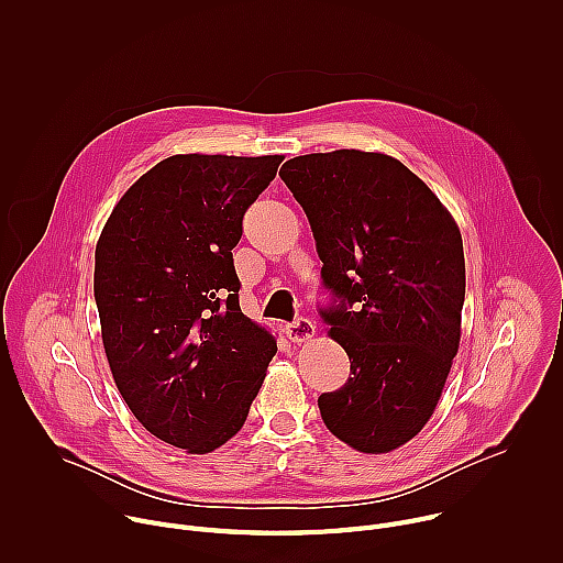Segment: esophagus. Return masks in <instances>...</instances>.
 Returning <instances> with one entry per match:
<instances>
[{"mask_svg":"<svg viewBox=\"0 0 563 563\" xmlns=\"http://www.w3.org/2000/svg\"><path fill=\"white\" fill-rule=\"evenodd\" d=\"M285 334L291 343H305V341H311L313 334H316V323L305 316L291 320V323L285 325Z\"/></svg>","mask_w":563,"mask_h":563,"instance_id":"esophagus-1","label":"esophagus"}]
</instances>
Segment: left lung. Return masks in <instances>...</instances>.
Returning a JSON list of instances; mask_svg holds the SVG:
<instances>
[{
    "instance_id": "obj_1",
    "label": "left lung",
    "mask_w": 563,
    "mask_h": 563,
    "mask_svg": "<svg viewBox=\"0 0 563 563\" xmlns=\"http://www.w3.org/2000/svg\"><path fill=\"white\" fill-rule=\"evenodd\" d=\"M280 178L334 294L320 316L350 356L347 383L318 396L320 417L358 452H391L434 415L459 350L461 231L430 187L385 153L298 155Z\"/></svg>"
}]
</instances>
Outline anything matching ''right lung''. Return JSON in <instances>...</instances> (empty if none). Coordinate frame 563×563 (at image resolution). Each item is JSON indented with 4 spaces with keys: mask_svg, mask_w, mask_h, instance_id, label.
<instances>
[{
    "mask_svg": "<svg viewBox=\"0 0 563 563\" xmlns=\"http://www.w3.org/2000/svg\"><path fill=\"white\" fill-rule=\"evenodd\" d=\"M283 155H172L113 207L96 247V302L133 417L191 454L247 421L276 339L240 309L231 250Z\"/></svg>",
    "mask_w": 563,
    "mask_h": 563,
    "instance_id": "right-lung-1",
    "label": "right lung"
}]
</instances>
